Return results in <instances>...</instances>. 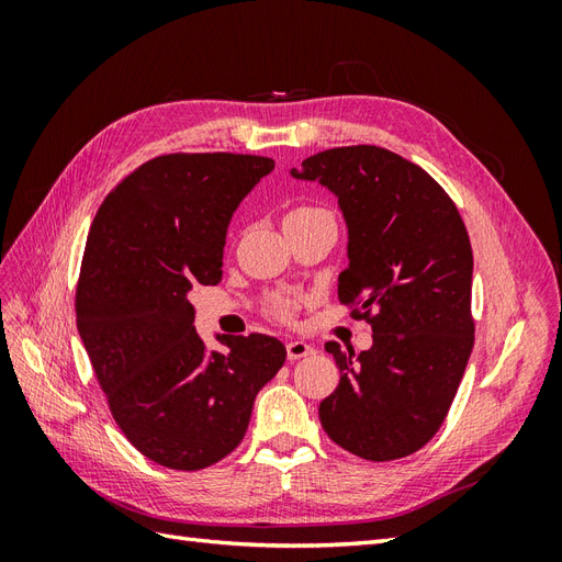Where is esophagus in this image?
Returning <instances> with one entry per match:
<instances>
[{"label": "esophagus", "instance_id": "34e87169", "mask_svg": "<svg viewBox=\"0 0 562 562\" xmlns=\"http://www.w3.org/2000/svg\"><path fill=\"white\" fill-rule=\"evenodd\" d=\"M285 353L291 361H297V359H304V356L314 353V347L310 342H304V339H291V342L285 345Z\"/></svg>", "mask_w": 562, "mask_h": 562}]
</instances>
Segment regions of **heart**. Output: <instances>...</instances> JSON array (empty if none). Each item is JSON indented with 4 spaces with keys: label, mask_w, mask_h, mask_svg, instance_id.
Masks as SVG:
<instances>
[{
    "label": "heart",
    "mask_w": 562,
    "mask_h": 562,
    "mask_svg": "<svg viewBox=\"0 0 562 562\" xmlns=\"http://www.w3.org/2000/svg\"><path fill=\"white\" fill-rule=\"evenodd\" d=\"M316 213H326V211H321V209H312V206H302V209H295V211L288 213V217H300V215H316ZM293 310H295V304H293L291 300H281V302L277 304V307H274V314H277V316H281V318H291Z\"/></svg>",
    "instance_id": "1"
}]
</instances>
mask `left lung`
<instances>
[{"label":"left lung","instance_id":"1","mask_svg":"<svg viewBox=\"0 0 562 562\" xmlns=\"http://www.w3.org/2000/svg\"><path fill=\"white\" fill-rule=\"evenodd\" d=\"M291 176L335 194L349 236L337 297L372 328L368 351L326 345L339 384L321 427L370 462L413 454L443 424L473 349L467 227L443 187L384 147L318 151Z\"/></svg>","mask_w":562,"mask_h":562}]
</instances>
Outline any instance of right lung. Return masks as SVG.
I'll return each mask as SVG.
<instances>
[{"label":"right lung","instance_id":"obj_1","mask_svg":"<svg viewBox=\"0 0 562 562\" xmlns=\"http://www.w3.org/2000/svg\"><path fill=\"white\" fill-rule=\"evenodd\" d=\"M274 161L252 155H166L119 182L89 229L77 330L119 429L147 459L199 471L246 436L258 391L277 375V337L196 335L192 285L223 279L234 211Z\"/></svg>","mask_w":562,"mask_h":562}]
</instances>
